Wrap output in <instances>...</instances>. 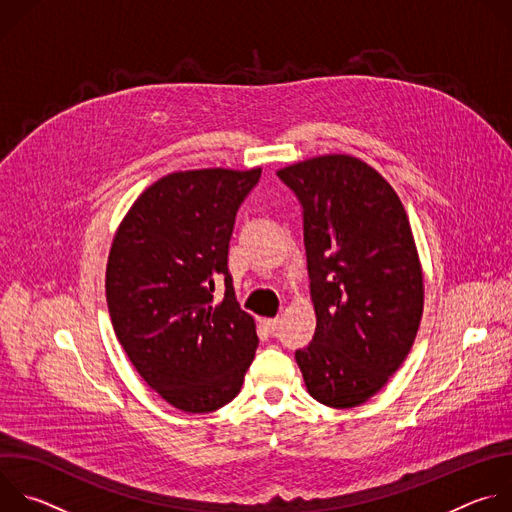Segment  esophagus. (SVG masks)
Listing matches in <instances>:
<instances>
[{
	"label": "esophagus",
	"mask_w": 512,
	"mask_h": 512,
	"mask_svg": "<svg viewBox=\"0 0 512 512\" xmlns=\"http://www.w3.org/2000/svg\"><path fill=\"white\" fill-rule=\"evenodd\" d=\"M261 326H263V330L271 336V334H275V330H277V326H279V320H277V318H265V320H261Z\"/></svg>",
	"instance_id": "esophagus-1"
}]
</instances>
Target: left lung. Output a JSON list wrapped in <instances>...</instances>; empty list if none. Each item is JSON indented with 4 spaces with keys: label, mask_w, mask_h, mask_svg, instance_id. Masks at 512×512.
<instances>
[{
    "label": "left lung",
    "mask_w": 512,
    "mask_h": 512,
    "mask_svg": "<svg viewBox=\"0 0 512 512\" xmlns=\"http://www.w3.org/2000/svg\"><path fill=\"white\" fill-rule=\"evenodd\" d=\"M304 214L316 332L296 350L310 395L336 409L379 393L407 358L423 275L405 208L358 158L334 154L277 172Z\"/></svg>",
    "instance_id": "obj_1"
}]
</instances>
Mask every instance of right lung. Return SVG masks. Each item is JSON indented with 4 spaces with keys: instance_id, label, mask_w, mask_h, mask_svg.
<instances>
[{
    "instance_id": "1",
    "label": "right lung",
    "mask_w": 512,
    "mask_h": 512,
    "mask_svg": "<svg viewBox=\"0 0 512 512\" xmlns=\"http://www.w3.org/2000/svg\"><path fill=\"white\" fill-rule=\"evenodd\" d=\"M259 178L261 168L168 174L133 202L111 245L105 291L117 340L141 379L186 413L231 403L259 344L229 273L237 210Z\"/></svg>"
}]
</instances>
